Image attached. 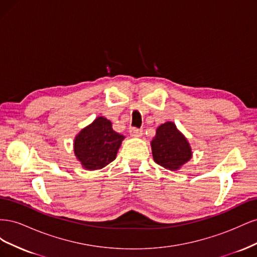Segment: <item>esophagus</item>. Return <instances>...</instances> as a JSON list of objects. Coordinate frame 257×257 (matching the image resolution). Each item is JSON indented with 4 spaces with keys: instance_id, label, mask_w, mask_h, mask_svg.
Here are the masks:
<instances>
[{
    "instance_id": "esophagus-1",
    "label": "esophagus",
    "mask_w": 257,
    "mask_h": 257,
    "mask_svg": "<svg viewBox=\"0 0 257 257\" xmlns=\"http://www.w3.org/2000/svg\"><path fill=\"white\" fill-rule=\"evenodd\" d=\"M130 134L133 137H141L143 135V131L137 127H131L130 128Z\"/></svg>"
}]
</instances>
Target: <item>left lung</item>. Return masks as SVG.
Returning <instances> with one entry per match:
<instances>
[{
	"mask_svg": "<svg viewBox=\"0 0 257 257\" xmlns=\"http://www.w3.org/2000/svg\"><path fill=\"white\" fill-rule=\"evenodd\" d=\"M153 160L157 164L177 170L191 158V147L173 122L162 124L151 142Z\"/></svg>",
	"mask_w": 257,
	"mask_h": 257,
	"instance_id": "8db88e82",
	"label": "left lung"
}]
</instances>
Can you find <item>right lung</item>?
Returning <instances> with one entry per match:
<instances>
[{"label":"right lung","mask_w":257,"mask_h":257,"mask_svg":"<svg viewBox=\"0 0 257 257\" xmlns=\"http://www.w3.org/2000/svg\"><path fill=\"white\" fill-rule=\"evenodd\" d=\"M123 139V135L112 130L109 120L98 116L77 135L75 154L85 169L103 168L115 159Z\"/></svg>","instance_id":"obj_1"}]
</instances>
